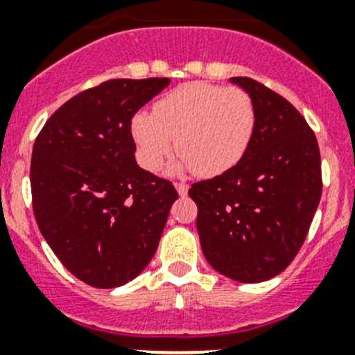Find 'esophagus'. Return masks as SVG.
I'll return each instance as SVG.
<instances>
[{
	"label": "esophagus",
	"instance_id": "1",
	"mask_svg": "<svg viewBox=\"0 0 355 355\" xmlns=\"http://www.w3.org/2000/svg\"><path fill=\"white\" fill-rule=\"evenodd\" d=\"M175 189H177V193H178V196H187V193H189V187L185 184H175Z\"/></svg>",
	"mask_w": 355,
	"mask_h": 355
}]
</instances>
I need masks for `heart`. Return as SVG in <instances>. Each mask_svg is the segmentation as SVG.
Listing matches in <instances>:
<instances>
[{
  "label": "heart",
  "mask_w": 355,
  "mask_h": 355,
  "mask_svg": "<svg viewBox=\"0 0 355 355\" xmlns=\"http://www.w3.org/2000/svg\"><path fill=\"white\" fill-rule=\"evenodd\" d=\"M256 129L252 98L238 87L189 82L157 99L154 114L131 117L137 159L157 171L175 148L182 155L175 170L217 177L243 159Z\"/></svg>",
  "instance_id": "obj_1"
}]
</instances>
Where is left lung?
I'll return each mask as SVG.
<instances>
[{
  "instance_id": "8db88e82",
  "label": "left lung",
  "mask_w": 355,
  "mask_h": 355,
  "mask_svg": "<svg viewBox=\"0 0 355 355\" xmlns=\"http://www.w3.org/2000/svg\"><path fill=\"white\" fill-rule=\"evenodd\" d=\"M254 101L243 159L194 184L201 250L215 271L243 284L282 273L306 238L322 193L315 135L287 99L247 77L230 78Z\"/></svg>"
}]
</instances>
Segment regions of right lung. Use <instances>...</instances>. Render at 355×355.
Returning a JSON list of instances; mask_svg holds the SVG:
<instances>
[{
	"instance_id": "obj_1",
	"label": "right lung",
	"mask_w": 355,
	"mask_h": 355,
	"mask_svg": "<svg viewBox=\"0 0 355 355\" xmlns=\"http://www.w3.org/2000/svg\"><path fill=\"white\" fill-rule=\"evenodd\" d=\"M170 78H119L66 101L33 147L36 224L58 259L98 289L121 287L154 257L173 184L138 166L131 117Z\"/></svg>"
}]
</instances>
